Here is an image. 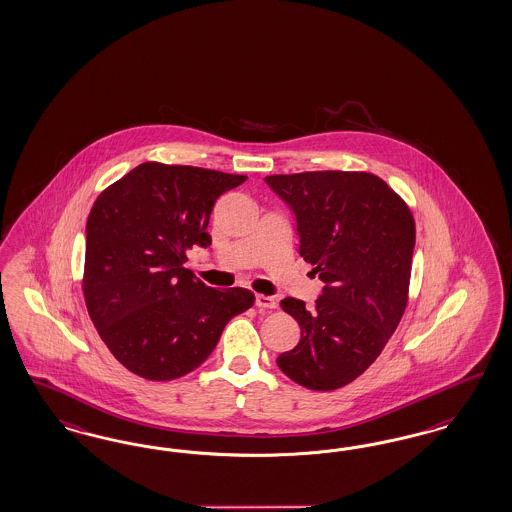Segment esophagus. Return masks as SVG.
I'll list each match as a JSON object with an SVG mask.
<instances>
[{"instance_id":"1","label":"esophagus","mask_w":512,"mask_h":512,"mask_svg":"<svg viewBox=\"0 0 512 512\" xmlns=\"http://www.w3.org/2000/svg\"><path fill=\"white\" fill-rule=\"evenodd\" d=\"M255 306L259 308H276V300L268 295H255Z\"/></svg>"}]
</instances>
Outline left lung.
<instances>
[{
	"label": "left lung",
	"instance_id": "left-lung-1",
	"mask_svg": "<svg viewBox=\"0 0 512 512\" xmlns=\"http://www.w3.org/2000/svg\"><path fill=\"white\" fill-rule=\"evenodd\" d=\"M295 215L299 253L323 282L306 306L287 297L299 344L276 363L293 382L331 391L367 371L403 318L416 225L403 198L367 172L265 177Z\"/></svg>",
	"mask_w": 512,
	"mask_h": 512
}]
</instances>
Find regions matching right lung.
<instances>
[{
    "mask_svg": "<svg viewBox=\"0 0 512 512\" xmlns=\"http://www.w3.org/2000/svg\"><path fill=\"white\" fill-rule=\"evenodd\" d=\"M246 176L143 162L100 194L87 221L83 293L107 348L141 378L200 367L253 293L196 280L185 251L212 244L213 204Z\"/></svg>",
    "mask_w": 512,
    "mask_h": 512,
    "instance_id": "add662e5",
    "label": "right lung"
}]
</instances>
